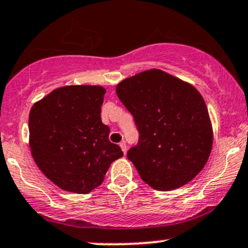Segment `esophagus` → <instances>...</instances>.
Wrapping results in <instances>:
<instances>
[{
    "label": "esophagus",
    "mask_w": 248,
    "mask_h": 248,
    "mask_svg": "<svg viewBox=\"0 0 248 248\" xmlns=\"http://www.w3.org/2000/svg\"><path fill=\"white\" fill-rule=\"evenodd\" d=\"M119 146L122 147V151H123V154H124V155L126 154V151H127V146H126V144H125V141H122V143L119 144Z\"/></svg>",
    "instance_id": "obj_1"
}]
</instances>
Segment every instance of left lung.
I'll return each mask as SVG.
<instances>
[{"mask_svg":"<svg viewBox=\"0 0 248 248\" xmlns=\"http://www.w3.org/2000/svg\"><path fill=\"white\" fill-rule=\"evenodd\" d=\"M116 93L139 132L127 158L158 191L182 187L202 171L213 133L204 98L196 88L151 69L122 80Z\"/></svg>","mask_w":248,"mask_h":248,"instance_id":"obj_1","label":"left lung"}]
</instances>
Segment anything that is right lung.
<instances>
[{
    "instance_id": "add662e5",
    "label": "right lung",
    "mask_w": 248,
    "mask_h": 248,
    "mask_svg": "<svg viewBox=\"0 0 248 248\" xmlns=\"http://www.w3.org/2000/svg\"><path fill=\"white\" fill-rule=\"evenodd\" d=\"M105 89L58 88L32 105L29 145L36 165L64 191L87 194L104 180L110 164L123 157L102 123Z\"/></svg>"
}]
</instances>
